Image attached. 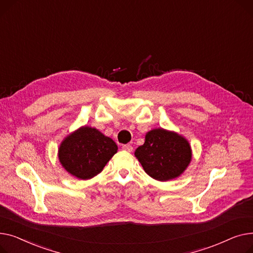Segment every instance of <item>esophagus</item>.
<instances>
[{
    "label": "esophagus",
    "mask_w": 253,
    "mask_h": 253,
    "mask_svg": "<svg viewBox=\"0 0 253 253\" xmlns=\"http://www.w3.org/2000/svg\"><path fill=\"white\" fill-rule=\"evenodd\" d=\"M123 150L126 151V152H131L132 151V147L130 145H124L123 146Z\"/></svg>",
    "instance_id": "obj_1"
}]
</instances>
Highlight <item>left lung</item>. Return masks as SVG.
<instances>
[{"instance_id": "obj_1", "label": "left lung", "mask_w": 253, "mask_h": 253, "mask_svg": "<svg viewBox=\"0 0 253 253\" xmlns=\"http://www.w3.org/2000/svg\"><path fill=\"white\" fill-rule=\"evenodd\" d=\"M135 156L145 172L159 182L176 179L184 173L192 160L189 141L180 133L162 127L153 128L145 136Z\"/></svg>"}]
</instances>
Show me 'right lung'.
Masks as SVG:
<instances>
[{"label":"right lung","mask_w":253,"mask_h":253,"mask_svg":"<svg viewBox=\"0 0 253 253\" xmlns=\"http://www.w3.org/2000/svg\"><path fill=\"white\" fill-rule=\"evenodd\" d=\"M117 150L111 138L95 127L83 126L62 140L58 148V159L72 176L90 180L103 170Z\"/></svg>","instance_id":"right-lung-1"}]
</instances>
